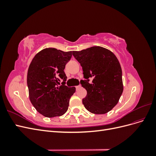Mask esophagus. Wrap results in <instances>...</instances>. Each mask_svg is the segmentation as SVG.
Masks as SVG:
<instances>
[{
  "label": "esophagus",
  "mask_w": 156,
  "mask_h": 156,
  "mask_svg": "<svg viewBox=\"0 0 156 156\" xmlns=\"http://www.w3.org/2000/svg\"><path fill=\"white\" fill-rule=\"evenodd\" d=\"M75 88H76V89L77 90V89H79V88H81V85H78V86H76V87H75Z\"/></svg>",
  "instance_id": "34e87169"
}]
</instances>
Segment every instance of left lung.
<instances>
[{"instance_id": "8db88e82", "label": "left lung", "mask_w": 156, "mask_h": 156, "mask_svg": "<svg viewBox=\"0 0 156 156\" xmlns=\"http://www.w3.org/2000/svg\"><path fill=\"white\" fill-rule=\"evenodd\" d=\"M81 64L84 78L81 84L87 91L83 103L87 109L96 115H103L112 109L123 92L122 72L115 54L100 46L72 51ZM89 78L92 82L89 83Z\"/></svg>"}]
</instances>
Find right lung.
Here are the masks:
<instances>
[{
    "label": "right lung",
    "instance_id": "1",
    "mask_svg": "<svg viewBox=\"0 0 156 156\" xmlns=\"http://www.w3.org/2000/svg\"><path fill=\"white\" fill-rule=\"evenodd\" d=\"M72 56V51L46 48L35 55L29 66L27 86L30 100L36 111L45 117L62 116L68 110L75 88L65 85L67 77L64 69Z\"/></svg>",
    "mask_w": 156,
    "mask_h": 156
}]
</instances>
